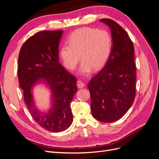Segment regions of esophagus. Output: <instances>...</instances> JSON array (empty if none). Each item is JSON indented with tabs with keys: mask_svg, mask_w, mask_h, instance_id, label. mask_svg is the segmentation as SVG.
Listing matches in <instances>:
<instances>
[{
	"mask_svg": "<svg viewBox=\"0 0 159 159\" xmlns=\"http://www.w3.org/2000/svg\"><path fill=\"white\" fill-rule=\"evenodd\" d=\"M77 86H78V88H83L85 86V84L81 80H78V81H77Z\"/></svg>",
	"mask_w": 159,
	"mask_h": 159,
	"instance_id": "esophagus-1",
	"label": "esophagus"
}]
</instances>
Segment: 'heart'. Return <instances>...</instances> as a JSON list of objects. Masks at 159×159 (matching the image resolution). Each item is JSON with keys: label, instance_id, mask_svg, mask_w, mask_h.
<instances>
[{"label": "heart", "instance_id": "heart-1", "mask_svg": "<svg viewBox=\"0 0 159 159\" xmlns=\"http://www.w3.org/2000/svg\"><path fill=\"white\" fill-rule=\"evenodd\" d=\"M67 42L68 45L61 46L60 49L62 63L67 69L74 70L81 57L82 74L89 73L91 69L97 71L102 68L109 58L112 47V38L107 31L89 27L74 30Z\"/></svg>", "mask_w": 159, "mask_h": 159}]
</instances>
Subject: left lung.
<instances>
[{
  "mask_svg": "<svg viewBox=\"0 0 159 159\" xmlns=\"http://www.w3.org/2000/svg\"><path fill=\"white\" fill-rule=\"evenodd\" d=\"M112 35L111 54L103 68L88 84L91 111L98 121L111 123L121 119L132 105L136 95V66L131 38L116 22L100 20Z\"/></svg>",
  "mask_w": 159,
  "mask_h": 159,
  "instance_id": "left-lung-1",
  "label": "left lung"
}]
</instances>
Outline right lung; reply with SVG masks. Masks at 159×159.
Listing matches in <instances>:
<instances>
[{
  "label": "right lung",
  "mask_w": 159,
  "mask_h": 159,
  "mask_svg": "<svg viewBox=\"0 0 159 159\" xmlns=\"http://www.w3.org/2000/svg\"><path fill=\"white\" fill-rule=\"evenodd\" d=\"M63 30H43L24 43L18 56V78L24 98L34 121L47 131H63L73 121L70 104L78 91L77 80L59 62L58 46ZM45 80L52 91V105L48 114L36 109L31 93L38 80Z\"/></svg>",
  "instance_id": "right-lung-1"
}]
</instances>
